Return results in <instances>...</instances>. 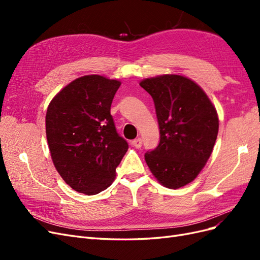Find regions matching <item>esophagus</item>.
Instances as JSON below:
<instances>
[{
	"instance_id": "esophagus-1",
	"label": "esophagus",
	"mask_w": 260,
	"mask_h": 260,
	"mask_svg": "<svg viewBox=\"0 0 260 260\" xmlns=\"http://www.w3.org/2000/svg\"><path fill=\"white\" fill-rule=\"evenodd\" d=\"M132 145L135 146L136 148H140L141 146H142V140H141L140 138H138V139H136V140H133V141H132Z\"/></svg>"
}]
</instances>
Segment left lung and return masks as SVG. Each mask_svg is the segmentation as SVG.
Masks as SVG:
<instances>
[{
	"instance_id": "obj_1",
	"label": "left lung",
	"mask_w": 260,
	"mask_h": 260,
	"mask_svg": "<svg viewBox=\"0 0 260 260\" xmlns=\"http://www.w3.org/2000/svg\"><path fill=\"white\" fill-rule=\"evenodd\" d=\"M140 85L153 98L160 141L145 153L153 176L164 186L182 187L199 176L211 155L219 119L201 86L181 75L147 78Z\"/></svg>"
}]
</instances>
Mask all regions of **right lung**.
<instances>
[{
  "label": "right lung",
  "mask_w": 260,
  "mask_h": 260,
  "mask_svg": "<svg viewBox=\"0 0 260 260\" xmlns=\"http://www.w3.org/2000/svg\"><path fill=\"white\" fill-rule=\"evenodd\" d=\"M120 84L101 75L77 78L53 98L46 111V139L54 166L79 193L94 195L111 185L128 151L111 115Z\"/></svg>",
  "instance_id": "1"
}]
</instances>
